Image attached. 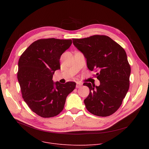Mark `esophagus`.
Masks as SVG:
<instances>
[{
  "label": "esophagus",
  "mask_w": 149,
  "mask_h": 149,
  "mask_svg": "<svg viewBox=\"0 0 149 149\" xmlns=\"http://www.w3.org/2000/svg\"><path fill=\"white\" fill-rule=\"evenodd\" d=\"M82 85H83V84L81 83H80V82H77L76 88H81L82 86Z\"/></svg>",
  "instance_id": "1"
}]
</instances>
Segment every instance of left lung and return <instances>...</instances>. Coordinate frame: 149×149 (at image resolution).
Segmentation results:
<instances>
[{"label": "left lung", "instance_id": "8db88e82", "mask_svg": "<svg viewBox=\"0 0 149 149\" xmlns=\"http://www.w3.org/2000/svg\"><path fill=\"white\" fill-rule=\"evenodd\" d=\"M73 44L86 58L90 70H95L98 86L84 83L90 92L84 100L87 110L99 116H107L121 106L129 88L131 72L126 51L111 38L94 35L72 38Z\"/></svg>", "mask_w": 149, "mask_h": 149}]
</instances>
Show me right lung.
<instances>
[{"mask_svg":"<svg viewBox=\"0 0 149 149\" xmlns=\"http://www.w3.org/2000/svg\"><path fill=\"white\" fill-rule=\"evenodd\" d=\"M71 44L70 39H40L19 58L17 79L22 97L31 110L43 118L58 115L75 88V82L61 84L52 80L54 72L60 69L61 56Z\"/></svg>","mask_w":149,"mask_h":149,"instance_id":"add662e5","label":"right lung"}]
</instances>
